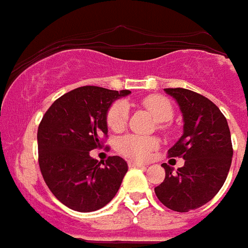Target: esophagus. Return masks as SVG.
I'll use <instances>...</instances> for the list:
<instances>
[{
  "label": "esophagus",
  "instance_id": "34e87169",
  "mask_svg": "<svg viewBox=\"0 0 248 248\" xmlns=\"http://www.w3.org/2000/svg\"><path fill=\"white\" fill-rule=\"evenodd\" d=\"M128 165L130 166V168H136V166H140V168H146V164H143V162H140V161H134V160H129L128 161Z\"/></svg>",
  "mask_w": 248,
  "mask_h": 248
}]
</instances>
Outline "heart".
Here are the masks:
<instances>
[{"mask_svg":"<svg viewBox=\"0 0 248 248\" xmlns=\"http://www.w3.org/2000/svg\"><path fill=\"white\" fill-rule=\"evenodd\" d=\"M142 105L151 112L152 116L157 122H168L173 118V105L166 97L160 96V94H151V96L144 97L142 100ZM126 120H128V108L125 102L118 101L112 104L106 115V123L108 128L115 132H120L124 129ZM157 144L158 140L155 137L126 134L119 138L116 148L122 155L126 157L134 158V160H146L150 154L157 147Z\"/></svg>","mask_w":248,"mask_h":248,"instance_id":"b5f03b06","label":"heart"}]
</instances>
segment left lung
I'll use <instances>...</instances> for the list:
<instances>
[{"mask_svg":"<svg viewBox=\"0 0 248 248\" xmlns=\"http://www.w3.org/2000/svg\"><path fill=\"white\" fill-rule=\"evenodd\" d=\"M183 114V136L168 151L182 157L177 171L168 164L165 179L155 188L160 202L178 213L207 203L223 187L233 157L231 130L225 116L205 96L184 88H165Z\"/></svg>","mask_w":248,"mask_h":248,"instance_id":"1","label":"left lung"}]
</instances>
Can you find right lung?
<instances>
[{
	"label": "right lung",
	"mask_w": 248,
	"mask_h": 248,
	"mask_svg": "<svg viewBox=\"0 0 248 248\" xmlns=\"http://www.w3.org/2000/svg\"><path fill=\"white\" fill-rule=\"evenodd\" d=\"M130 91L96 86L75 88L57 98L38 126V162L46 184L69 209L91 213L108 205L128 171L125 160L110 156L101 166L90 151L108 134L106 115Z\"/></svg>",
	"instance_id": "add662e5"
}]
</instances>
